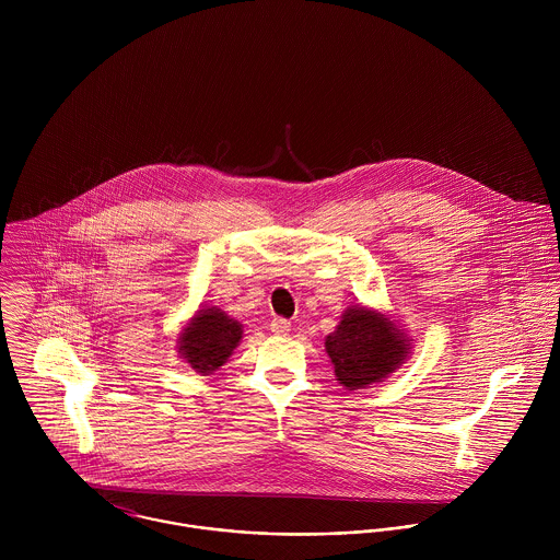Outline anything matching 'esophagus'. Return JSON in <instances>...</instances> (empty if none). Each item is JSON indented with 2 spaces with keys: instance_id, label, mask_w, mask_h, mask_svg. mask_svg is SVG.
Returning a JSON list of instances; mask_svg holds the SVG:
<instances>
[{
  "instance_id": "obj_1",
  "label": "esophagus",
  "mask_w": 560,
  "mask_h": 560,
  "mask_svg": "<svg viewBox=\"0 0 560 560\" xmlns=\"http://www.w3.org/2000/svg\"><path fill=\"white\" fill-rule=\"evenodd\" d=\"M269 329L276 334V336H287L291 331V323L287 319H273Z\"/></svg>"
}]
</instances>
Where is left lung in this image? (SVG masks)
<instances>
[{"mask_svg":"<svg viewBox=\"0 0 560 560\" xmlns=\"http://www.w3.org/2000/svg\"><path fill=\"white\" fill-rule=\"evenodd\" d=\"M336 382L345 390H362L388 380L411 353V338L388 313L349 306L325 338Z\"/></svg>","mask_w":560,"mask_h":560,"instance_id":"1","label":"left lung"}]
</instances>
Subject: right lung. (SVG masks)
Listing matches in <instances>:
<instances>
[{
	"label": "right lung",
	"mask_w": 560,
	"mask_h": 560,
	"mask_svg": "<svg viewBox=\"0 0 560 560\" xmlns=\"http://www.w3.org/2000/svg\"><path fill=\"white\" fill-rule=\"evenodd\" d=\"M241 336L240 320L218 306H205L178 331L176 349L198 375H211L233 355Z\"/></svg>",
	"instance_id": "add662e5"
}]
</instances>
